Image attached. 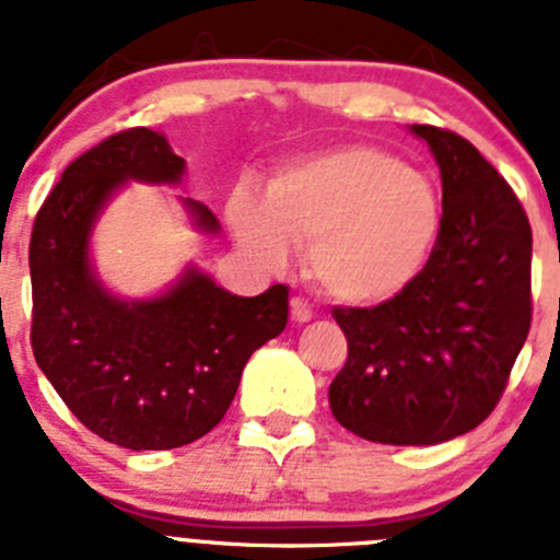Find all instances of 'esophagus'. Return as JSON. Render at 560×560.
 I'll return each instance as SVG.
<instances>
[{
    "label": "esophagus",
    "mask_w": 560,
    "mask_h": 560,
    "mask_svg": "<svg viewBox=\"0 0 560 560\" xmlns=\"http://www.w3.org/2000/svg\"><path fill=\"white\" fill-rule=\"evenodd\" d=\"M311 316H314L311 305L305 303V300H300V296H294V300H291V319L303 325V323H311Z\"/></svg>",
    "instance_id": "1"
}]
</instances>
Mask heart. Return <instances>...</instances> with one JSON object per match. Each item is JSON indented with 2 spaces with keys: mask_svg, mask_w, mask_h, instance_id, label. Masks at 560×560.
<instances>
[{
  "mask_svg": "<svg viewBox=\"0 0 560 560\" xmlns=\"http://www.w3.org/2000/svg\"><path fill=\"white\" fill-rule=\"evenodd\" d=\"M232 232L269 269L308 249L314 283L341 305L373 308L423 275L443 232V199L429 176L375 145L314 153L277 171L264 205L235 192Z\"/></svg>",
  "mask_w": 560,
  "mask_h": 560,
  "instance_id": "obj_1",
  "label": "heart"
}]
</instances>
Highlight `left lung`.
Listing matches in <instances>:
<instances>
[{
	"label": "left lung",
	"instance_id": "1",
	"mask_svg": "<svg viewBox=\"0 0 560 560\" xmlns=\"http://www.w3.org/2000/svg\"><path fill=\"white\" fill-rule=\"evenodd\" d=\"M443 182V232L423 275L375 308H336L348 361L328 389L341 427L434 446L493 412L530 330V221L468 140L409 126Z\"/></svg>",
	"mask_w": 560,
	"mask_h": 560
}]
</instances>
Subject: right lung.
Returning a JSON list of instances; mask_svg holds the SVG:
<instances>
[{
	"instance_id": "right-lung-1",
	"label": "right lung",
	"mask_w": 560,
	"mask_h": 560,
	"mask_svg": "<svg viewBox=\"0 0 560 560\" xmlns=\"http://www.w3.org/2000/svg\"><path fill=\"white\" fill-rule=\"evenodd\" d=\"M165 133L128 128L78 156L42 205L30 237L33 355L89 432L131 452L205 438L230 409L246 361L289 323V289L237 296L187 266L162 294L117 296L92 264V232L128 182L182 185ZM196 232L221 224L179 199Z\"/></svg>"
}]
</instances>
